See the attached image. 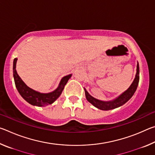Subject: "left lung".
<instances>
[{
	"label": "left lung",
	"mask_w": 155,
	"mask_h": 155,
	"mask_svg": "<svg viewBox=\"0 0 155 155\" xmlns=\"http://www.w3.org/2000/svg\"><path fill=\"white\" fill-rule=\"evenodd\" d=\"M137 72H136L135 77L133 80V83L129 87H128L127 90L124 91L122 94H120L119 96H117L116 98H115L112 101H100V100L96 99L91 96L88 91L85 90V96L87 98V101L93 104V105L101 110H103V111H108V110H111L117 107H121L123 104H125L127 101H129L131 98V97L133 96V94L135 92L139 84V81H140V67H139V64L137 62Z\"/></svg>",
	"instance_id": "8db88e82"
}]
</instances>
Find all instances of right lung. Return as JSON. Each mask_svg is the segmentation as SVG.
<instances>
[{"label":"right lung","instance_id":"add662e5","mask_svg":"<svg viewBox=\"0 0 155 155\" xmlns=\"http://www.w3.org/2000/svg\"><path fill=\"white\" fill-rule=\"evenodd\" d=\"M17 58L14 60V65H13V73H14V78L15 81V85L16 87L18 92L20 96L24 98L26 101L33 106L44 107L48 104H52L61 95L63 90L64 89L65 84L72 77L71 74H68L61 78L58 87L55 90L49 93H41L40 91H35L26 85L24 81L18 74L16 69Z\"/></svg>","mask_w":155,"mask_h":155}]
</instances>
